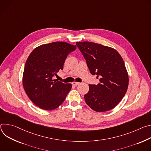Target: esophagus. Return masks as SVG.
Returning a JSON list of instances; mask_svg holds the SVG:
<instances>
[{"mask_svg": "<svg viewBox=\"0 0 151 151\" xmlns=\"http://www.w3.org/2000/svg\"><path fill=\"white\" fill-rule=\"evenodd\" d=\"M72 85L73 86H77L78 85H79V83L78 82H76V81H74L72 83Z\"/></svg>", "mask_w": 151, "mask_h": 151, "instance_id": "esophagus-1", "label": "esophagus"}]
</instances>
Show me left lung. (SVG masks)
Returning a JSON list of instances; mask_svg holds the SVG:
<instances>
[{"instance_id": "1", "label": "left lung", "mask_w": 151, "mask_h": 151, "mask_svg": "<svg viewBox=\"0 0 151 151\" xmlns=\"http://www.w3.org/2000/svg\"><path fill=\"white\" fill-rule=\"evenodd\" d=\"M91 73L99 77L97 85H89L86 103L97 112L109 111L118 105L128 89L129 77L124 60L111 47L89 42H77Z\"/></svg>"}]
</instances>
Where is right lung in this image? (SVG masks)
<instances>
[{"label": "right lung", "mask_w": 151, "mask_h": 151, "mask_svg": "<svg viewBox=\"0 0 151 151\" xmlns=\"http://www.w3.org/2000/svg\"><path fill=\"white\" fill-rule=\"evenodd\" d=\"M76 49L65 42H53L36 47L29 56L23 74V86L32 102L41 109L52 110L61 105L72 88L53 77L71 52Z\"/></svg>", "instance_id": "add662e5"}]
</instances>
